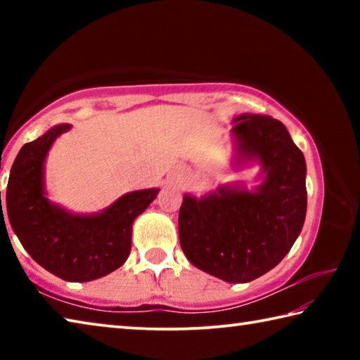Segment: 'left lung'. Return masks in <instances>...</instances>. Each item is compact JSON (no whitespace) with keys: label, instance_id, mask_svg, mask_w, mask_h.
<instances>
[{"label":"left lung","instance_id":"8db88e82","mask_svg":"<svg viewBox=\"0 0 360 360\" xmlns=\"http://www.w3.org/2000/svg\"><path fill=\"white\" fill-rule=\"evenodd\" d=\"M240 155L257 157L265 172L259 191L221 187L179 208V241L192 264L227 283H249L290 251L307 214V165L281 122L241 114L231 129Z\"/></svg>","mask_w":360,"mask_h":360}]
</instances>
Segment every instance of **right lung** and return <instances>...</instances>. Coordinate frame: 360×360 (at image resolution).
Returning <instances> with one entry per match:
<instances>
[{
    "label": "right lung",
    "instance_id": "1",
    "mask_svg": "<svg viewBox=\"0 0 360 360\" xmlns=\"http://www.w3.org/2000/svg\"><path fill=\"white\" fill-rule=\"evenodd\" d=\"M70 127H53L22 146L11 168L6 206L12 230L41 266L65 281L85 283L108 275L127 260L133 221L157 197L158 188L127 193L95 216H72L49 203L42 163L56 138Z\"/></svg>",
    "mask_w": 360,
    "mask_h": 360
}]
</instances>
